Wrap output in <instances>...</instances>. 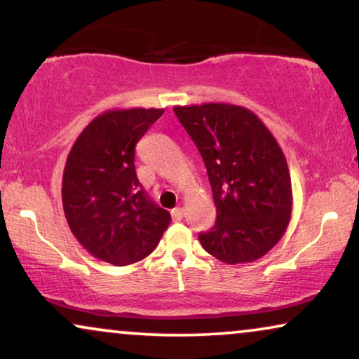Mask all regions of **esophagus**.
<instances>
[{"mask_svg": "<svg viewBox=\"0 0 359 359\" xmlns=\"http://www.w3.org/2000/svg\"><path fill=\"white\" fill-rule=\"evenodd\" d=\"M184 217V210L181 208H176L171 210V219H173V222H180V220H183Z\"/></svg>", "mask_w": 359, "mask_h": 359, "instance_id": "1", "label": "esophagus"}]
</instances>
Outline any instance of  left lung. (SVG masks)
Masks as SVG:
<instances>
[{
    "label": "left lung",
    "instance_id": "left-lung-1",
    "mask_svg": "<svg viewBox=\"0 0 359 359\" xmlns=\"http://www.w3.org/2000/svg\"><path fill=\"white\" fill-rule=\"evenodd\" d=\"M203 156L217 220L199 233L203 248L227 264L252 263L286 232L292 188L281 147L247 107L208 102L175 106Z\"/></svg>",
    "mask_w": 359,
    "mask_h": 359
}]
</instances>
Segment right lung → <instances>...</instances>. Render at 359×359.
Wrapping results in <instances>:
<instances>
[{
  "mask_svg": "<svg viewBox=\"0 0 359 359\" xmlns=\"http://www.w3.org/2000/svg\"><path fill=\"white\" fill-rule=\"evenodd\" d=\"M165 109H109L73 144L62 181L68 227L85 250L126 266L154 252L171 215L151 203L135 173V145Z\"/></svg>",
  "mask_w": 359,
  "mask_h": 359,
  "instance_id": "obj_1",
  "label": "right lung"
}]
</instances>
